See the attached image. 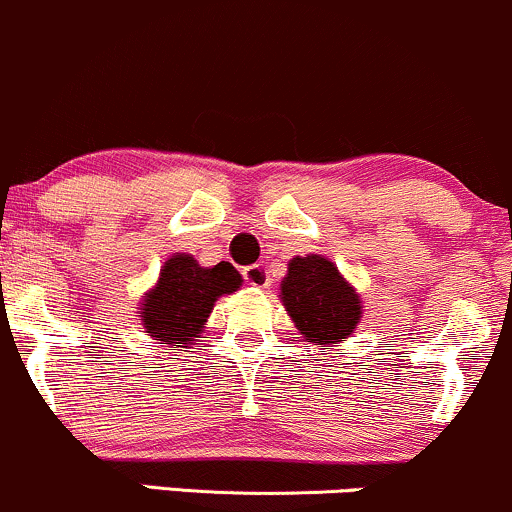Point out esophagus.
<instances>
[{
  "label": "esophagus",
  "mask_w": 512,
  "mask_h": 512,
  "mask_svg": "<svg viewBox=\"0 0 512 512\" xmlns=\"http://www.w3.org/2000/svg\"><path fill=\"white\" fill-rule=\"evenodd\" d=\"M244 280L251 287H268L271 285V273H268V268L263 266V263H256V266L246 268Z\"/></svg>",
  "instance_id": "34e87169"
}]
</instances>
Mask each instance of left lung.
Wrapping results in <instances>:
<instances>
[{
    "instance_id": "left-lung-1",
    "label": "left lung",
    "mask_w": 512,
    "mask_h": 512,
    "mask_svg": "<svg viewBox=\"0 0 512 512\" xmlns=\"http://www.w3.org/2000/svg\"><path fill=\"white\" fill-rule=\"evenodd\" d=\"M280 302L307 343L319 350L353 336L363 319V297L326 256H295L280 280Z\"/></svg>"
}]
</instances>
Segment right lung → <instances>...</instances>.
<instances>
[{
    "label": "right lung",
    "instance_id": "obj_1",
    "mask_svg": "<svg viewBox=\"0 0 512 512\" xmlns=\"http://www.w3.org/2000/svg\"><path fill=\"white\" fill-rule=\"evenodd\" d=\"M241 283L232 263L220 261L205 268L191 254H174L166 258L157 283L142 297L137 317L147 336L164 343V348L195 346L215 302L237 292Z\"/></svg>",
    "mask_w": 512,
    "mask_h": 512
}]
</instances>
